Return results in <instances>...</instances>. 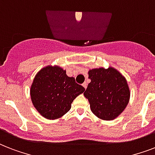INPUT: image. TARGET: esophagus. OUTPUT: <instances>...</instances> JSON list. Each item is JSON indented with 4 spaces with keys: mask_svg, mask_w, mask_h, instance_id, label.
I'll return each instance as SVG.
<instances>
[{
    "mask_svg": "<svg viewBox=\"0 0 155 155\" xmlns=\"http://www.w3.org/2000/svg\"><path fill=\"white\" fill-rule=\"evenodd\" d=\"M82 85H83V87H84L85 89H86V88H87V83L84 82V84H83Z\"/></svg>",
    "mask_w": 155,
    "mask_h": 155,
    "instance_id": "obj_1",
    "label": "esophagus"
}]
</instances>
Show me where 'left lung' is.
Wrapping results in <instances>:
<instances>
[{
  "instance_id": "left-lung-1",
  "label": "left lung",
  "mask_w": 155,
  "mask_h": 155,
  "mask_svg": "<svg viewBox=\"0 0 155 155\" xmlns=\"http://www.w3.org/2000/svg\"><path fill=\"white\" fill-rule=\"evenodd\" d=\"M88 78L91 82L84 95L88 100L92 113L102 120L117 117L130 101L125 78L113 68L92 69L88 71Z\"/></svg>"
}]
</instances>
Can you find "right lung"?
<instances>
[{"label": "right lung", "mask_w": 155, "mask_h": 155, "mask_svg": "<svg viewBox=\"0 0 155 155\" xmlns=\"http://www.w3.org/2000/svg\"><path fill=\"white\" fill-rule=\"evenodd\" d=\"M84 87L58 66H47L35 75L30 87L31 101L38 113L49 120L61 117L71 109Z\"/></svg>", "instance_id": "add662e5"}]
</instances>
